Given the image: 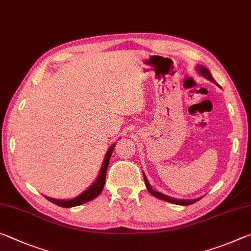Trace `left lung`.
<instances>
[{"instance_id":"left-lung-1","label":"left lung","mask_w":251,"mask_h":251,"mask_svg":"<svg viewBox=\"0 0 251 251\" xmlns=\"http://www.w3.org/2000/svg\"><path fill=\"white\" fill-rule=\"evenodd\" d=\"M198 71H199V73H201L202 76H205L206 78L211 80V82L216 83V80H215L214 78H212L211 73L206 69V67L198 66ZM144 180H145V184H146V187H147L148 192H150V193L152 195V196L159 198V199H161V201H168V202H172V203H176V205H184V206H187V205H192V203L196 202L197 201H199V199H201V198L193 199V201H181V199H174V198H172V197L166 196V195H163V194H160V193H158V192H155V190L152 189L151 187L150 182H148V180H147V178H146L145 175H144Z\"/></svg>"}]
</instances>
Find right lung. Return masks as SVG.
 I'll list each match as a JSON object with an SVG mask.
<instances>
[{"label":"right lung","instance_id":"right-lung-1","mask_svg":"<svg viewBox=\"0 0 251 251\" xmlns=\"http://www.w3.org/2000/svg\"><path fill=\"white\" fill-rule=\"evenodd\" d=\"M114 147H115V146L110 147L109 151H107V154H106V156H105L104 164H103V166H101L99 178H97L94 184H93L87 190H85V192L82 195H79L78 197H76L74 199H71V201H59V199H53V198H50V197H46V199L50 201V202L55 203V205H57V206L64 207V208H71V207L82 205V203L93 201V199L96 198L101 193V190H103V188H104L105 179H106V172H107L109 158H110V156H112Z\"/></svg>","mask_w":251,"mask_h":251}]
</instances>
